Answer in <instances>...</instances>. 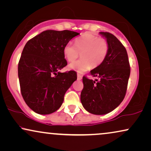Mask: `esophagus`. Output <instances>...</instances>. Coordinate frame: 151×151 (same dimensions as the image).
<instances>
[{"label":"esophagus","mask_w":151,"mask_h":151,"mask_svg":"<svg viewBox=\"0 0 151 151\" xmlns=\"http://www.w3.org/2000/svg\"><path fill=\"white\" fill-rule=\"evenodd\" d=\"M77 79H78V80H81L82 79V76L81 75V74H77Z\"/></svg>","instance_id":"obj_1"}]
</instances>
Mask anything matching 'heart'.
Listing matches in <instances>:
<instances>
[{
	"mask_svg": "<svg viewBox=\"0 0 151 151\" xmlns=\"http://www.w3.org/2000/svg\"><path fill=\"white\" fill-rule=\"evenodd\" d=\"M109 51V44L105 39L86 33L75 40V45L68 42L63 47L64 57L68 61L77 59L81 53V59L68 65L70 70L79 73L96 68L103 63Z\"/></svg>",
	"mask_w": 151,
	"mask_h": 151,
	"instance_id": "1",
	"label": "heart"
}]
</instances>
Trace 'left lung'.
Instances as JSON below:
<instances>
[{"mask_svg": "<svg viewBox=\"0 0 151 151\" xmlns=\"http://www.w3.org/2000/svg\"><path fill=\"white\" fill-rule=\"evenodd\" d=\"M109 44L106 59L90 71L96 79L83 77L81 101L83 108L94 114H105L117 107L126 95L130 69L124 46L109 32H99Z\"/></svg>", "mask_w": 151, "mask_h": 151, "instance_id": "8db88e82", "label": "left lung"}]
</instances>
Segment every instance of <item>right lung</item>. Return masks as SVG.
I'll use <instances>...</instances> for the list:
<instances>
[{
  "label": "right lung",
  "mask_w": 151,
  "mask_h": 151,
  "mask_svg": "<svg viewBox=\"0 0 151 151\" xmlns=\"http://www.w3.org/2000/svg\"><path fill=\"white\" fill-rule=\"evenodd\" d=\"M78 32L46 30L25 44L18 66L21 94L31 109L40 114L57 111L77 72H60L67 65L63 47Z\"/></svg>",
  "instance_id": "add662e5"
}]
</instances>
